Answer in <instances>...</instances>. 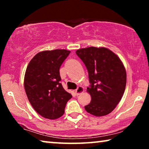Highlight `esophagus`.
Instances as JSON below:
<instances>
[{
    "mask_svg": "<svg viewBox=\"0 0 149 149\" xmlns=\"http://www.w3.org/2000/svg\"><path fill=\"white\" fill-rule=\"evenodd\" d=\"M84 87H83L82 86H79L75 91V94H76V95H80L81 93H84Z\"/></svg>",
    "mask_w": 149,
    "mask_h": 149,
    "instance_id": "34e87169",
    "label": "esophagus"
}]
</instances>
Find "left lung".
<instances>
[{"instance_id":"1","label":"left lung","mask_w":149,"mask_h":149,"mask_svg":"<svg viewBox=\"0 0 149 149\" xmlns=\"http://www.w3.org/2000/svg\"><path fill=\"white\" fill-rule=\"evenodd\" d=\"M76 54L89 73L87 92L91 101L85 109L95 116H103L113 111L123 97L126 85V72L116 54L104 47L81 49Z\"/></svg>"}]
</instances>
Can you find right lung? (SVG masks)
<instances>
[{"mask_svg": "<svg viewBox=\"0 0 149 149\" xmlns=\"http://www.w3.org/2000/svg\"><path fill=\"white\" fill-rule=\"evenodd\" d=\"M70 53L65 49L40 52L27 67L24 77L27 97L35 110L45 118L61 117L67 102L72 97L63 88L59 71Z\"/></svg>", "mask_w": 149, "mask_h": 149, "instance_id": "add662e5", "label": "right lung"}]
</instances>
